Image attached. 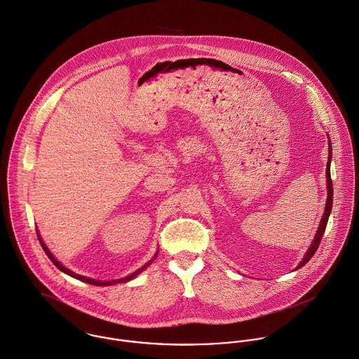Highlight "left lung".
Wrapping results in <instances>:
<instances>
[{
    "label": "left lung",
    "instance_id": "left-lung-1",
    "mask_svg": "<svg viewBox=\"0 0 359 359\" xmlns=\"http://www.w3.org/2000/svg\"><path fill=\"white\" fill-rule=\"evenodd\" d=\"M330 159H332V147H330V140H329V161H327V165H326V177H327V201H326V208H325V214L323 217L320 220V224H319V229H318V233L315 236V240L312 241L306 255L304 257V259L301 261V264L297 266L298 268H302L312 257L313 254L316 252L319 244H320V240L323 237V233L326 230V224H327V220H329V215L332 212V205H333V183H332V177H330Z\"/></svg>",
    "mask_w": 359,
    "mask_h": 359
}]
</instances>
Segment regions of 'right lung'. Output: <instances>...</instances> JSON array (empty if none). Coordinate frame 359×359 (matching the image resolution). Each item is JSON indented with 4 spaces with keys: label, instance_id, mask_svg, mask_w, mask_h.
Wrapping results in <instances>:
<instances>
[{
    "label": "right lung",
    "instance_id": "obj_1",
    "mask_svg": "<svg viewBox=\"0 0 359 359\" xmlns=\"http://www.w3.org/2000/svg\"><path fill=\"white\" fill-rule=\"evenodd\" d=\"M39 240H40V244H41V247H43V250L46 251V254H47V257L53 261V264L60 269V271H62V272H65L67 275H71L73 278H76V279H79V280H83V282H86V283H90V285H94V286H111V285H116V283H123V282H129L130 279H133V278H136L140 272H143L144 269L155 259V257H156V254L154 255V258L148 262V264H145L143 268H140L139 271H136L135 273H132V275H129L128 278H125V279H119V280H111V282H101V280H94V279H88V278H84V276H80V275H76V273H73L72 271H69V269H67L64 265H61L55 258H54V255L48 251V248L46 247V244L43 243V240H41V237L39 236Z\"/></svg>",
    "mask_w": 359,
    "mask_h": 359
}]
</instances>
